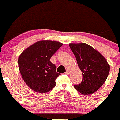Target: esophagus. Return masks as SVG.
<instances>
[{"label":"esophagus","instance_id":"obj_1","mask_svg":"<svg viewBox=\"0 0 120 120\" xmlns=\"http://www.w3.org/2000/svg\"><path fill=\"white\" fill-rule=\"evenodd\" d=\"M65 74H67V75H68L70 74V71L68 70H67L65 72Z\"/></svg>","mask_w":120,"mask_h":120}]
</instances>
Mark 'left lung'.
Masks as SVG:
<instances>
[{"label": "left lung", "mask_w": 120, "mask_h": 120, "mask_svg": "<svg viewBox=\"0 0 120 120\" xmlns=\"http://www.w3.org/2000/svg\"><path fill=\"white\" fill-rule=\"evenodd\" d=\"M69 46L83 74L82 82L75 84L74 88L83 95L93 94L105 82L109 65L99 52L88 44H70Z\"/></svg>", "instance_id": "left-lung-1"}]
</instances>
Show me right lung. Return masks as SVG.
I'll return each instance as SVG.
<instances>
[{
	"label": "right lung",
	"mask_w": 120,
	"mask_h": 120,
	"mask_svg": "<svg viewBox=\"0 0 120 120\" xmlns=\"http://www.w3.org/2000/svg\"><path fill=\"white\" fill-rule=\"evenodd\" d=\"M62 45L56 41H40L21 54L18 60L19 70L29 88L45 93L56 86V80L60 74L56 72V66L50 60Z\"/></svg>",
	"instance_id": "add662e5"
}]
</instances>
